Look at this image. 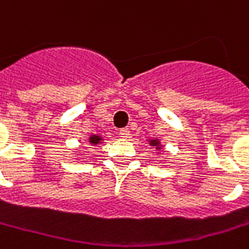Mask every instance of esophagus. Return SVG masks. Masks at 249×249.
I'll use <instances>...</instances> for the list:
<instances>
[{"label": "esophagus", "mask_w": 249, "mask_h": 249, "mask_svg": "<svg viewBox=\"0 0 249 249\" xmlns=\"http://www.w3.org/2000/svg\"><path fill=\"white\" fill-rule=\"evenodd\" d=\"M129 129H128V128H124V129H121V131H120V136H121V138H124V139H126V138H129Z\"/></svg>", "instance_id": "1"}]
</instances>
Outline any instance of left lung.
Here are the masks:
<instances>
[{"label":"left lung","instance_id":"left-lung-1","mask_svg":"<svg viewBox=\"0 0 249 249\" xmlns=\"http://www.w3.org/2000/svg\"><path fill=\"white\" fill-rule=\"evenodd\" d=\"M149 144L157 151H161V149H162V144H161L160 139H149Z\"/></svg>","mask_w":249,"mask_h":249}]
</instances>
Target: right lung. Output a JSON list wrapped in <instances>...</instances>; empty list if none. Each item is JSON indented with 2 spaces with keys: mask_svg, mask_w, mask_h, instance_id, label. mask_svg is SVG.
<instances>
[{
  "mask_svg": "<svg viewBox=\"0 0 249 249\" xmlns=\"http://www.w3.org/2000/svg\"><path fill=\"white\" fill-rule=\"evenodd\" d=\"M102 136H99V135H90L89 139H88V142H89L90 146H96V144H100L102 143Z\"/></svg>",
  "mask_w": 249,
  "mask_h": 249,
  "instance_id": "add662e5",
  "label": "right lung"
}]
</instances>
